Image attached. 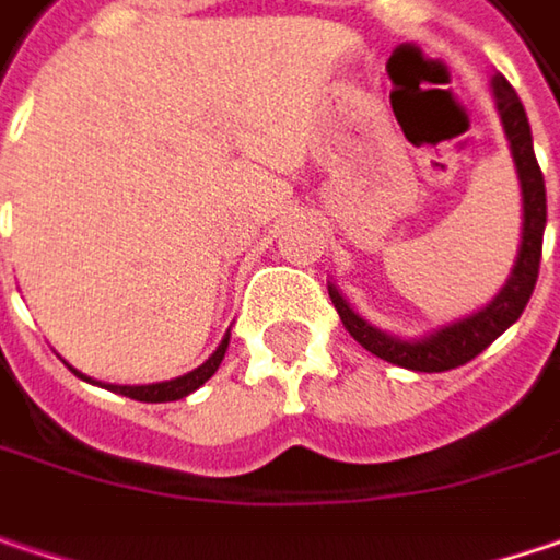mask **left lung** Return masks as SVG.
<instances>
[{
    "mask_svg": "<svg viewBox=\"0 0 560 560\" xmlns=\"http://www.w3.org/2000/svg\"><path fill=\"white\" fill-rule=\"evenodd\" d=\"M491 89H494V104H498L500 124H503L510 155L516 165L520 194H523L520 252H516L513 270H510L506 283L500 287L498 296L485 308H478L465 318H456V322H450V325H443L423 338H395L388 331H380L376 325H370L360 312H353L350 302L340 296L338 287L328 283V296L335 302L350 338L363 343L380 360H388V363L415 370V373H446V370H456L462 363L475 360L491 340H498L523 315L526 302L536 290V280H539L541 235H545V178H541V168L536 162L529 117H526V107H523L520 95L513 92V85L500 72L491 79Z\"/></svg>",
    "mask_w": 560,
    "mask_h": 560,
    "instance_id": "left-lung-1",
    "label": "left lung"
}]
</instances>
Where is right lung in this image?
<instances>
[{
  "label": "right lung",
  "mask_w": 560,
  "mask_h": 560,
  "mask_svg": "<svg viewBox=\"0 0 560 560\" xmlns=\"http://www.w3.org/2000/svg\"><path fill=\"white\" fill-rule=\"evenodd\" d=\"M225 347H229V331H225V338L220 340V347L210 353V360H207V363H200L197 370L184 373V376H178V380L149 382V385H104V388H110V392H117V395H127V398H137V401H149V405H159V401H178V398H187L190 392H197L203 382L210 380V376L220 370L222 357H225ZM72 373H75L79 380L95 382V380H89V376H82L79 370H72Z\"/></svg>",
  "instance_id": "add662e5"
}]
</instances>
